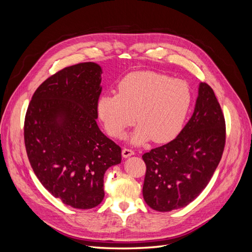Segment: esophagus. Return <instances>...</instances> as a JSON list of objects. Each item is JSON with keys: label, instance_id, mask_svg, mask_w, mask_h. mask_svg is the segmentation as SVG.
Wrapping results in <instances>:
<instances>
[{"label": "esophagus", "instance_id": "1", "mask_svg": "<svg viewBox=\"0 0 252 252\" xmlns=\"http://www.w3.org/2000/svg\"><path fill=\"white\" fill-rule=\"evenodd\" d=\"M134 155V151L131 150V149H128V148H124L123 150H122V156H123L124 158H127L129 157H131Z\"/></svg>", "mask_w": 252, "mask_h": 252}]
</instances>
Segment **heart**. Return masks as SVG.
I'll return each mask as SVG.
<instances>
[{
	"label": "heart",
	"instance_id": "heart-1",
	"mask_svg": "<svg viewBox=\"0 0 252 252\" xmlns=\"http://www.w3.org/2000/svg\"><path fill=\"white\" fill-rule=\"evenodd\" d=\"M188 84L168 75L141 71L126 75L119 84V94L98 98L96 110L106 132L120 138L135 120L136 127L129 141L143 145L170 142L178 136L191 106Z\"/></svg>",
	"mask_w": 252,
	"mask_h": 252
}]
</instances>
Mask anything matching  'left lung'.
I'll return each mask as SVG.
<instances>
[{
  "instance_id": "left-lung-1",
  "label": "left lung",
  "mask_w": 252,
  "mask_h": 252,
  "mask_svg": "<svg viewBox=\"0 0 252 252\" xmlns=\"http://www.w3.org/2000/svg\"><path fill=\"white\" fill-rule=\"evenodd\" d=\"M224 114L212 88L200 83L194 111L179 135L143 155V196L150 208L171 211L191 203L207 186L222 158Z\"/></svg>"
}]
</instances>
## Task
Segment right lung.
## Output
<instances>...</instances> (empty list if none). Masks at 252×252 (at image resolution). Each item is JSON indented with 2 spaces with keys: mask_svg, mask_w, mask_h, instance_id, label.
Instances as JSON below:
<instances>
[{
  "mask_svg": "<svg viewBox=\"0 0 252 252\" xmlns=\"http://www.w3.org/2000/svg\"><path fill=\"white\" fill-rule=\"evenodd\" d=\"M102 68L66 67L44 81L29 103L24 140L30 165L65 205L90 209L104 199V174L121 163V147L96 124Z\"/></svg>",
  "mask_w": 252,
  "mask_h": 252,
  "instance_id": "add662e5",
  "label": "right lung"
}]
</instances>
